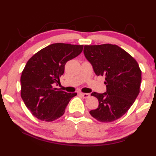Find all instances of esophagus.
Listing matches in <instances>:
<instances>
[{"mask_svg": "<svg viewBox=\"0 0 156 156\" xmlns=\"http://www.w3.org/2000/svg\"><path fill=\"white\" fill-rule=\"evenodd\" d=\"M80 95L82 96V97L83 98H87L89 96H90V95L89 94H86V93H80Z\"/></svg>", "mask_w": 156, "mask_h": 156, "instance_id": "esophagus-1", "label": "esophagus"}]
</instances>
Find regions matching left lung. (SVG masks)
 I'll return each mask as SVG.
<instances>
[{
	"label": "left lung",
	"mask_w": 156,
	"mask_h": 156,
	"mask_svg": "<svg viewBox=\"0 0 156 156\" xmlns=\"http://www.w3.org/2000/svg\"><path fill=\"white\" fill-rule=\"evenodd\" d=\"M84 55L97 76H105L107 91L93 92L99 105L89 112L102 122H113L125 114L140 92L141 70L136 60L115 44L84 45Z\"/></svg>",
	"instance_id": "1"
}]
</instances>
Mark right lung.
<instances>
[{"label":"right lung","mask_w":156,"mask_h":156,"mask_svg":"<svg viewBox=\"0 0 156 156\" xmlns=\"http://www.w3.org/2000/svg\"><path fill=\"white\" fill-rule=\"evenodd\" d=\"M83 45L54 43L42 49L28 60L20 77L21 98L32 115L51 122L64 114L76 93L55 87L69 60L78 56Z\"/></svg>","instance_id":"add662e5"}]
</instances>
